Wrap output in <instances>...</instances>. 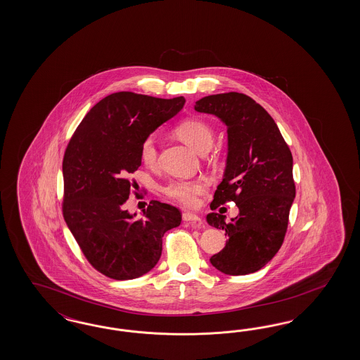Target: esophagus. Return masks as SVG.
<instances>
[{
    "label": "esophagus",
    "mask_w": 360,
    "mask_h": 360,
    "mask_svg": "<svg viewBox=\"0 0 360 360\" xmlns=\"http://www.w3.org/2000/svg\"><path fill=\"white\" fill-rule=\"evenodd\" d=\"M182 219H184V221H186V224H188L191 227L202 226V219L199 218L195 214H193V212H184Z\"/></svg>",
    "instance_id": "34e87169"
}]
</instances>
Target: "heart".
Wrapping results in <instances>:
<instances>
[{
  "label": "heart",
  "mask_w": 360,
  "mask_h": 360,
  "mask_svg": "<svg viewBox=\"0 0 360 360\" xmlns=\"http://www.w3.org/2000/svg\"><path fill=\"white\" fill-rule=\"evenodd\" d=\"M175 134L194 148L196 152H207L214 141L212 128L200 119H185L175 127ZM140 158L142 164L152 167L158 161V148L154 137L149 136L142 141L140 146ZM208 190V184L205 179H170L162 187V193L167 198L184 205L186 207H194L199 202V196Z\"/></svg>",
  "instance_id": "obj_1"
}]
</instances>
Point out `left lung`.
Listing matches in <instances>:
<instances>
[{"label": "left lung", "mask_w": 360, "mask_h": 360, "mask_svg": "<svg viewBox=\"0 0 360 360\" xmlns=\"http://www.w3.org/2000/svg\"><path fill=\"white\" fill-rule=\"evenodd\" d=\"M195 110L218 116L229 133L226 173L210 207H239L229 223L221 212L208 214V224L229 238L210 262L231 276L257 272L285 239L295 196L292 152L272 116L244 94L210 95L196 101Z\"/></svg>", "instance_id": "8db88e82"}]
</instances>
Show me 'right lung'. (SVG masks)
I'll use <instances>...</instances> for the list:
<instances>
[{
	"label": "right lung",
	"mask_w": 360,
	"mask_h": 360,
	"mask_svg": "<svg viewBox=\"0 0 360 360\" xmlns=\"http://www.w3.org/2000/svg\"><path fill=\"white\" fill-rule=\"evenodd\" d=\"M185 98L116 92L100 100L77 125L63 157L65 223L87 262L113 280L152 271L165 232L181 224L178 208L152 200L143 218L125 208L140 166L142 141L185 105Z\"/></svg>",
	"instance_id": "obj_1"
}]
</instances>
